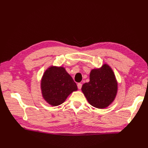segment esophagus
Returning <instances> with one entry per match:
<instances>
[{"mask_svg":"<svg viewBox=\"0 0 148 148\" xmlns=\"http://www.w3.org/2000/svg\"><path fill=\"white\" fill-rule=\"evenodd\" d=\"M77 86H78V88L79 89H80L82 88V84L80 83H78V84H77Z\"/></svg>","mask_w":148,"mask_h":148,"instance_id":"esophagus-1","label":"esophagus"}]
</instances>
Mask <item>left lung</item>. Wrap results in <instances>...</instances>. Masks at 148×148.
<instances>
[{"label": "left lung", "instance_id": "obj_1", "mask_svg": "<svg viewBox=\"0 0 148 148\" xmlns=\"http://www.w3.org/2000/svg\"><path fill=\"white\" fill-rule=\"evenodd\" d=\"M118 84L114 71L107 64L93 69L89 82L83 84L82 90L88 102L98 109L108 107L115 99Z\"/></svg>", "mask_w": 148, "mask_h": 148}]
</instances>
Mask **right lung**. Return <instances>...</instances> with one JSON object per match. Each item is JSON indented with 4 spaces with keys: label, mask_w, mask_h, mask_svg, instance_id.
<instances>
[{
    "label": "right lung",
    "mask_w": 148,
    "mask_h": 148,
    "mask_svg": "<svg viewBox=\"0 0 148 148\" xmlns=\"http://www.w3.org/2000/svg\"><path fill=\"white\" fill-rule=\"evenodd\" d=\"M42 97L49 104H62L70 94L77 91L73 78L62 66H51L44 72L41 83Z\"/></svg>",
    "instance_id": "right-lung-1"
}]
</instances>
